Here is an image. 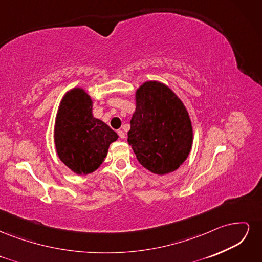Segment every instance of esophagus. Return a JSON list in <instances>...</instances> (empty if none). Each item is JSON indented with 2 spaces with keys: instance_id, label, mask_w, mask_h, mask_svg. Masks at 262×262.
<instances>
[{
  "instance_id": "obj_1",
  "label": "esophagus",
  "mask_w": 262,
  "mask_h": 262,
  "mask_svg": "<svg viewBox=\"0 0 262 262\" xmlns=\"http://www.w3.org/2000/svg\"><path fill=\"white\" fill-rule=\"evenodd\" d=\"M118 136L120 137L121 139H124L125 138V133L122 130H118Z\"/></svg>"
}]
</instances>
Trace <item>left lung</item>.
<instances>
[{
	"label": "left lung",
	"mask_w": 262,
	"mask_h": 262,
	"mask_svg": "<svg viewBox=\"0 0 262 262\" xmlns=\"http://www.w3.org/2000/svg\"><path fill=\"white\" fill-rule=\"evenodd\" d=\"M136 102L128 142L139 163L157 175L178 169L187 160L193 140L185 105L168 86L157 81L142 84Z\"/></svg>",
	"instance_id": "1"
}]
</instances>
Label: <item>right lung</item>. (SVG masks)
<instances>
[{
  "mask_svg": "<svg viewBox=\"0 0 262 262\" xmlns=\"http://www.w3.org/2000/svg\"><path fill=\"white\" fill-rule=\"evenodd\" d=\"M93 100L83 89L62 98L54 125V143L62 163L77 175L96 170L118 134L93 116Z\"/></svg>",
  "mask_w": 262,
  "mask_h": 262,
  "instance_id": "right-lung-1",
  "label": "right lung"
}]
</instances>
